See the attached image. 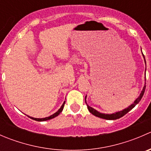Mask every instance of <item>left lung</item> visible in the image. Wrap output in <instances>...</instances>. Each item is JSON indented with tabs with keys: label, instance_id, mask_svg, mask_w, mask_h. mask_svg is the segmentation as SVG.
I'll return each mask as SVG.
<instances>
[{
	"label": "left lung",
	"instance_id": "8db88e82",
	"mask_svg": "<svg viewBox=\"0 0 151 151\" xmlns=\"http://www.w3.org/2000/svg\"><path fill=\"white\" fill-rule=\"evenodd\" d=\"M142 55H143V58H144V59H145L144 55L142 54ZM145 64H146V63H145ZM145 87H146V85H144V87H143V89H142V91L140 95H139V96L138 97V98L136 100H135L133 104H131L130 106H129V107L126 108V109H124L122 111H120V112H115V113H113V114H104V113H101V112H98V111L96 110L95 109L92 108L91 106H88V104H87V106H88V110H89V112H91V114H93V115H95V116L99 117V118H103V119H106V120H116V119H118V118H121V117H123V115H126V113H128L129 111L132 110V109H133V108L134 107V106H136V105L139 102V101H140L141 99L142 98L143 95H144L145 91ZM85 103H86V96H85ZM86 104H87V103H86Z\"/></svg>",
	"mask_w": 151,
	"mask_h": 151
}]
</instances>
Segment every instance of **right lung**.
<instances>
[{
	"label": "right lung",
	"instance_id": "right-lung-1",
	"mask_svg": "<svg viewBox=\"0 0 151 151\" xmlns=\"http://www.w3.org/2000/svg\"><path fill=\"white\" fill-rule=\"evenodd\" d=\"M65 102H66V101H64V102H63V104H62L61 106H60V109H59L58 110L57 112H55V113H54V114H53V115H50V116L47 117V118H33V117H30V116H28V117H29V118H31V119L35 120V121H48V120L52 119V118H55L56 116H58V115L59 114H60V112H62V111H63V106H64Z\"/></svg>",
	"mask_w": 151,
	"mask_h": 151
}]
</instances>
